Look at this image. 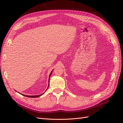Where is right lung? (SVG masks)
Masks as SVG:
<instances>
[{"mask_svg":"<svg viewBox=\"0 0 123 123\" xmlns=\"http://www.w3.org/2000/svg\"><path fill=\"white\" fill-rule=\"evenodd\" d=\"M52 71L51 72V73H50V75H49V80H50V77L51 76V74H52ZM48 87H49V86H48ZM47 88V89H48ZM43 94H40V95H33V96H30V95H24V94H21V95H24V96H27V97H29V98H37V97H39V96H41V95H42Z\"/></svg>","mask_w":123,"mask_h":123,"instance_id":"1","label":"right lung"}]
</instances>
